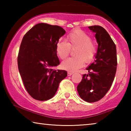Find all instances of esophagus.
I'll use <instances>...</instances> for the list:
<instances>
[{
    "label": "esophagus",
    "mask_w": 131,
    "mask_h": 131,
    "mask_svg": "<svg viewBox=\"0 0 131 131\" xmlns=\"http://www.w3.org/2000/svg\"><path fill=\"white\" fill-rule=\"evenodd\" d=\"M73 74V73H72V72H68V76H70L71 75H72Z\"/></svg>",
    "instance_id": "1"
}]
</instances>
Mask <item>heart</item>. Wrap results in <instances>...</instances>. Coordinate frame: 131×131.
Returning <instances> with one entry per match:
<instances>
[{
	"instance_id": "1",
	"label": "heart",
	"mask_w": 131,
	"mask_h": 131,
	"mask_svg": "<svg viewBox=\"0 0 131 131\" xmlns=\"http://www.w3.org/2000/svg\"><path fill=\"white\" fill-rule=\"evenodd\" d=\"M67 43L59 41L56 44V53L61 59L69 54L70 50H74L73 58H69L61 63L64 70L74 72L83 67L84 62L89 63L94 59L97 51L96 44L92 41L89 35L81 30H74L66 37Z\"/></svg>"
}]
</instances>
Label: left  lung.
<instances>
[{"label": "left lung", "instance_id": "8db88e82", "mask_svg": "<svg viewBox=\"0 0 131 131\" xmlns=\"http://www.w3.org/2000/svg\"><path fill=\"white\" fill-rule=\"evenodd\" d=\"M95 34L98 47L95 59L87 68V74H83L77 86L79 96L89 103L100 100L112 86L116 73L117 59L116 45L109 34L101 26H89Z\"/></svg>", "mask_w": 131, "mask_h": 131}]
</instances>
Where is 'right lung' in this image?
Masks as SVG:
<instances>
[{
    "instance_id": "obj_1",
    "label": "right lung",
    "mask_w": 131,
    "mask_h": 131,
    "mask_svg": "<svg viewBox=\"0 0 131 131\" xmlns=\"http://www.w3.org/2000/svg\"><path fill=\"white\" fill-rule=\"evenodd\" d=\"M65 30L59 26L40 23L24 35L18 55V67L24 87L33 98L44 101L54 96L67 72L52 68L60 62L56 44Z\"/></svg>"
}]
</instances>
